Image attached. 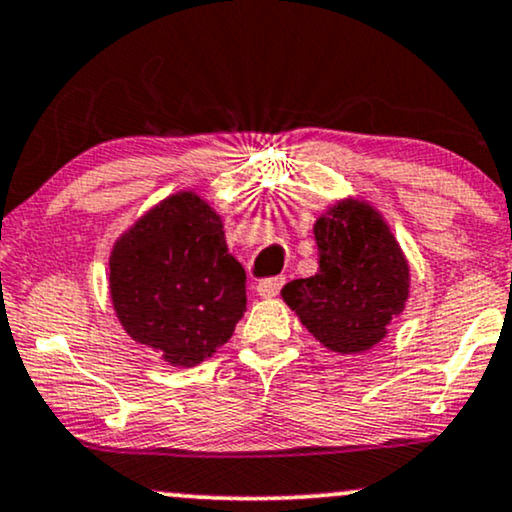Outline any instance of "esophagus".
<instances>
[{
    "label": "esophagus",
    "instance_id": "esophagus-1",
    "mask_svg": "<svg viewBox=\"0 0 512 512\" xmlns=\"http://www.w3.org/2000/svg\"><path fill=\"white\" fill-rule=\"evenodd\" d=\"M283 283H286V278L283 276L264 278V281H260V286H257V293H260L262 297H276L278 293H281Z\"/></svg>",
    "mask_w": 512,
    "mask_h": 512
}]
</instances>
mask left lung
Here are the masks:
<instances>
[{"label":"left lung","instance_id":"left-lung-1","mask_svg":"<svg viewBox=\"0 0 512 512\" xmlns=\"http://www.w3.org/2000/svg\"><path fill=\"white\" fill-rule=\"evenodd\" d=\"M319 271L295 278L283 300L323 347L366 352L385 338L409 297V264L371 205L342 200L316 219Z\"/></svg>","mask_w":512,"mask_h":512}]
</instances>
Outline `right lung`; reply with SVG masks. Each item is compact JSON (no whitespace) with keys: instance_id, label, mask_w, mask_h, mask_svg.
<instances>
[{"instance_id":"obj_1","label":"right lung","mask_w":512,"mask_h":512,"mask_svg":"<svg viewBox=\"0 0 512 512\" xmlns=\"http://www.w3.org/2000/svg\"><path fill=\"white\" fill-rule=\"evenodd\" d=\"M222 229L217 212L184 191L141 217L111 252L122 328L172 366L212 357L245 312V269Z\"/></svg>"}]
</instances>
